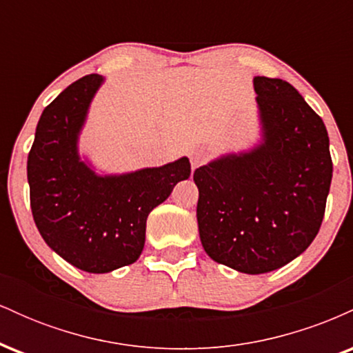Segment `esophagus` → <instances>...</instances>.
<instances>
[{
    "label": "esophagus",
    "instance_id": "obj_1",
    "mask_svg": "<svg viewBox=\"0 0 353 353\" xmlns=\"http://www.w3.org/2000/svg\"><path fill=\"white\" fill-rule=\"evenodd\" d=\"M204 159H205V154L202 151H194L190 154V165H192V169L199 168V165L204 163Z\"/></svg>",
    "mask_w": 353,
    "mask_h": 353
}]
</instances>
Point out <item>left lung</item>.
Segmentation results:
<instances>
[{"instance_id": "1", "label": "left lung", "mask_w": 353, "mask_h": 353, "mask_svg": "<svg viewBox=\"0 0 353 353\" xmlns=\"http://www.w3.org/2000/svg\"><path fill=\"white\" fill-rule=\"evenodd\" d=\"M257 143L194 172L197 225L212 261L242 274L281 269L312 244L332 182L322 117L287 81L254 76Z\"/></svg>"}]
</instances>
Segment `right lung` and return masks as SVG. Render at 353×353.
Masks as SVG:
<instances>
[{
    "instance_id": "right-lung-1",
    "label": "right lung",
    "mask_w": 353,
    "mask_h": 353,
    "mask_svg": "<svg viewBox=\"0 0 353 353\" xmlns=\"http://www.w3.org/2000/svg\"><path fill=\"white\" fill-rule=\"evenodd\" d=\"M104 84L101 74L68 86L43 111L28 156L34 224L59 257L89 274L134 264L144 249L145 221L189 179L185 156L159 168L112 174L79 152L89 108Z\"/></svg>"
}]
</instances>
